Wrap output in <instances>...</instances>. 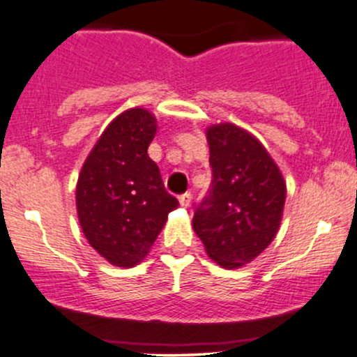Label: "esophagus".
<instances>
[{
    "instance_id": "1",
    "label": "esophagus",
    "mask_w": 357,
    "mask_h": 357,
    "mask_svg": "<svg viewBox=\"0 0 357 357\" xmlns=\"http://www.w3.org/2000/svg\"><path fill=\"white\" fill-rule=\"evenodd\" d=\"M192 199H193L192 193L186 192V193H183V195H179V204H181V207L188 208L190 204H192Z\"/></svg>"
}]
</instances>
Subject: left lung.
I'll use <instances>...</instances> for the list:
<instances>
[{"instance_id": "1", "label": "left lung", "mask_w": 357, "mask_h": 357, "mask_svg": "<svg viewBox=\"0 0 357 357\" xmlns=\"http://www.w3.org/2000/svg\"><path fill=\"white\" fill-rule=\"evenodd\" d=\"M212 183L193 215V229L212 261L236 269L257 257L278 233L287 185L255 136L229 122L207 129Z\"/></svg>"}]
</instances>
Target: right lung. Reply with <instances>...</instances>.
<instances>
[{"label":"right lung","mask_w":357,"mask_h":357,"mask_svg":"<svg viewBox=\"0 0 357 357\" xmlns=\"http://www.w3.org/2000/svg\"><path fill=\"white\" fill-rule=\"evenodd\" d=\"M155 132L157 119L149 110L122 112L93 146L75 186L86 240L119 268H132L146 257L169 212L179 205L149 157Z\"/></svg>","instance_id":"1"}]
</instances>
